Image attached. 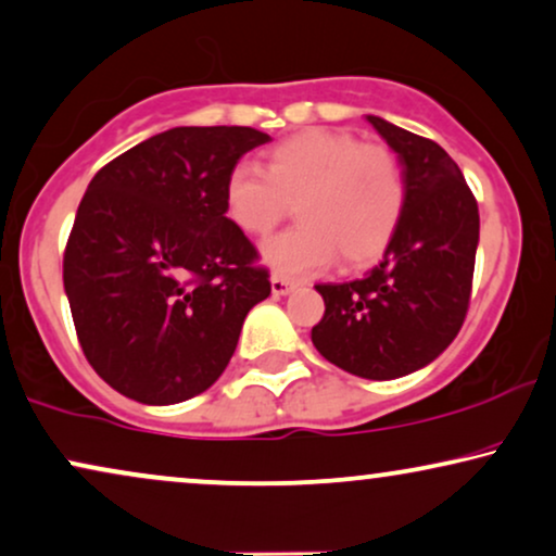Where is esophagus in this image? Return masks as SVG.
I'll use <instances>...</instances> for the list:
<instances>
[{
  "instance_id": "esophagus-1",
  "label": "esophagus",
  "mask_w": 556,
  "mask_h": 556,
  "mask_svg": "<svg viewBox=\"0 0 556 556\" xmlns=\"http://www.w3.org/2000/svg\"><path fill=\"white\" fill-rule=\"evenodd\" d=\"M270 291H273V295H286V293L293 291V283L283 276H273L270 278Z\"/></svg>"
}]
</instances>
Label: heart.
<instances>
[{"label":"heart","mask_w":556,"mask_h":556,"mask_svg":"<svg viewBox=\"0 0 556 556\" xmlns=\"http://www.w3.org/2000/svg\"><path fill=\"white\" fill-rule=\"evenodd\" d=\"M293 204L295 225L263 248L280 276L327 270L337 255L357 268L383 255L406 206L399 155L378 142L329 129L286 137L263 170L235 165L225 184L227 216L250 237H268Z\"/></svg>","instance_id":"heart-1"}]
</instances>
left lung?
Masks as SVG:
<instances>
[{
	"label": "left lung",
	"instance_id": "left-lung-1",
	"mask_svg": "<svg viewBox=\"0 0 556 556\" xmlns=\"http://www.w3.org/2000/svg\"><path fill=\"white\" fill-rule=\"evenodd\" d=\"M406 178V206L383 261L350 283H319L324 316L312 342L357 378L393 380L450 348L470 306L478 201L434 140L367 114Z\"/></svg>",
	"mask_w": 556,
	"mask_h": 556
}]
</instances>
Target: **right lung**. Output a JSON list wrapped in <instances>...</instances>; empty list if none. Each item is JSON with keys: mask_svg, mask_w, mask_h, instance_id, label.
<instances>
[{"mask_svg": "<svg viewBox=\"0 0 556 556\" xmlns=\"http://www.w3.org/2000/svg\"><path fill=\"white\" fill-rule=\"evenodd\" d=\"M268 140L252 127H173L91 178L63 288L86 359L117 393L170 406L225 372L244 316L270 295L225 184Z\"/></svg>", "mask_w": 556, "mask_h": 556, "instance_id": "obj_1", "label": "right lung"}]
</instances>
